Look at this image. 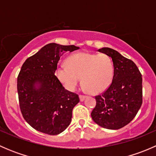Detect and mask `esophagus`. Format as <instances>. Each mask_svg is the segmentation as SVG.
<instances>
[{
    "label": "esophagus",
    "instance_id": "1",
    "mask_svg": "<svg viewBox=\"0 0 156 156\" xmlns=\"http://www.w3.org/2000/svg\"><path fill=\"white\" fill-rule=\"evenodd\" d=\"M79 98H80V100H81V101H83V100H84V99L86 98V96L82 95V94H80V95H79Z\"/></svg>",
    "mask_w": 156,
    "mask_h": 156
}]
</instances>
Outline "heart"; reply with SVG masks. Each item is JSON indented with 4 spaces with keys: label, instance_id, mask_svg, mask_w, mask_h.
<instances>
[{
    "label": "heart",
    "instance_id": "heart-1",
    "mask_svg": "<svg viewBox=\"0 0 156 156\" xmlns=\"http://www.w3.org/2000/svg\"><path fill=\"white\" fill-rule=\"evenodd\" d=\"M58 81L66 89L75 90L81 78L88 92L98 94L110 85L113 77L112 59L105 53H78L69 56L66 66L60 65L55 72Z\"/></svg>",
    "mask_w": 156,
    "mask_h": 156
}]
</instances>
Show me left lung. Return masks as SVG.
Masks as SVG:
<instances>
[{
  "label": "left lung",
  "instance_id": "obj_1",
  "mask_svg": "<svg viewBox=\"0 0 156 156\" xmlns=\"http://www.w3.org/2000/svg\"><path fill=\"white\" fill-rule=\"evenodd\" d=\"M99 51L112 58L114 75L107 89L95 96L97 104L91 117L100 126L118 130L130 123L141 107L142 75L133 61L116 50L103 48Z\"/></svg>",
  "mask_w": 156,
  "mask_h": 156
}]
</instances>
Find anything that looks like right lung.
<instances>
[{
	"label": "right lung",
	"mask_w": 156,
	"mask_h": 156,
	"mask_svg": "<svg viewBox=\"0 0 156 156\" xmlns=\"http://www.w3.org/2000/svg\"><path fill=\"white\" fill-rule=\"evenodd\" d=\"M78 49L75 45L48 44L28 58L19 73L17 91L22 115L41 133L57 135L70 125L79 97L64 88L55 72L64 52Z\"/></svg>",
	"instance_id": "right-lung-1"
}]
</instances>
